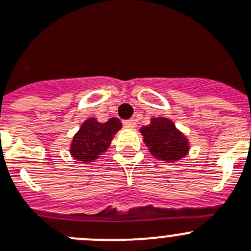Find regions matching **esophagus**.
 Masks as SVG:
<instances>
[{
	"label": "esophagus",
	"mask_w": 251,
	"mask_h": 251,
	"mask_svg": "<svg viewBox=\"0 0 251 251\" xmlns=\"http://www.w3.org/2000/svg\"><path fill=\"white\" fill-rule=\"evenodd\" d=\"M123 124L125 126H128V127H135V126H136V121H135L134 119H130V120H125Z\"/></svg>",
	"instance_id": "obj_1"
}]
</instances>
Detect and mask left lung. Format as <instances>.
<instances>
[{"mask_svg": "<svg viewBox=\"0 0 251 251\" xmlns=\"http://www.w3.org/2000/svg\"><path fill=\"white\" fill-rule=\"evenodd\" d=\"M142 141L157 160L176 162L190 150L189 139L168 117H152L148 126L140 128Z\"/></svg>", "mask_w": 251, "mask_h": 251, "instance_id": "obj_1", "label": "left lung"}]
</instances>
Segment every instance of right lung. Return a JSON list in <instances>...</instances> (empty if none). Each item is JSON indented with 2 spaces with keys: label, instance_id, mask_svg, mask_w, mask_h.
<instances>
[{
  "label": "right lung",
  "instance_id": "add662e5",
  "mask_svg": "<svg viewBox=\"0 0 251 251\" xmlns=\"http://www.w3.org/2000/svg\"><path fill=\"white\" fill-rule=\"evenodd\" d=\"M121 127L123 124L116 117H111L106 123H99L98 119L89 117L72 137L70 155L83 164L95 161L107 151L112 139Z\"/></svg>",
  "mask_w": 251,
  "mask_h": 251
}]
</instances>
